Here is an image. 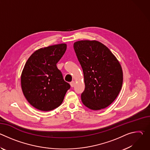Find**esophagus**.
Wrapping results in <instances>:
<instances>
[{
    "label": "esophagus",
    "instance_id": "esophagus-1",
    "mask_svg": "<svg viewBox=\"0 0 150 150\" xmlns=\"http://www.w3.org/2000/svg\"><path fill=\"white\" fill-rule=\"evenodd\" d=\"M70 85H71V86L72 87H74L75 86V82H74V81L71 82H70Z\"/></svg>",
    "mask_w": 150,
    "mask_h": 150
}]
</instances>
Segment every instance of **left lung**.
<instances>
[{"instance_id":"1","label":"left lung","mask_w":150,"mask_h":150,"mask_svg":"<svg viewBox=\"0 0 150 150\" xmlns=\"http://www.w3.org/2000/svg\"><path fill=\"white\" fill-rule=\"evenodd\" d=\"M74 48L83 73L82 103L93 110L107 108L122 87L123 71L119 62L108 47L96 40L76 41Z\"/></svg>"}]
</instances>
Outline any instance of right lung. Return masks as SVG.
Returning a JSON list of instances; mask_svg holds the SVG:
<instances>
[{
    "label": "right lung",
    "mask_w": 150,
    "mask_h": 150,
    "mask_svg": "<svg viewBox=\"0 0 150 150\" xmlns=\"http://www.w3.org/2000/svg\"><path fill=\"white\" fill-rule=\"evenodd\" d=\"M67 47V44L62 43L39 49L25 64L21 88L28 103L39 110L47 112L58 108L71 87L56 66Z\"/></svg>",
    "instance_id": "add662e5"
}]
</instances>
